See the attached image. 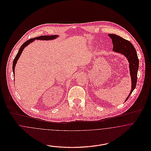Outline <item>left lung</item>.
Listing matches in <instances>:
<instances>
[{"instance_id":"8db88e82","label":"left lung","mask_w":151,"mask_h":151,"mask_svg":"<svg viewBox=\"0 0 151 151\" xmlns=\"http://www.w3.org/2000/svg\"><path fill=\"white\" fill-rule=\"evenodd\" d=\"M108 36L111 39L113 45V52L124 55L129 63V74L131 78V90L125 101L126 102L137 85L139 60L135 47L129 41L115 34H110Z\"/></svg>"}]
</instances>
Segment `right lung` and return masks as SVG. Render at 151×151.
I'll list each match as a JSON object with an SVG mask.
<instances>
[{
  "label": "right lung",
  "instance_id": "right-lung-1",
  "mask_svg": "<svg viewBox=\"0 0 151 151\" xmlns=\"http://www.w3.org/2000/svg\"><path fill=\"white\" fill-rule=\"evenodd\" d=\"M59 36L58 35H52V36H46V35H43V36H40V37H36V38H32V39H30L29 40H28L27 41H26L25 42L23 43L21 46L17 55L16 56L14 59V61H13V74H14H14H15V67H16V65L17 64V62L21 55V54L23 51V50L24 49V48L27 46L29 44H30L31 43H32V42H34L35 40H43V41H49V40H55L56 38H57Z\"/></svg>",
  "mask_w": 151,
  "mask_h": 151
}]
</instances>
